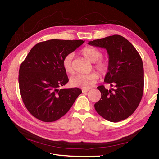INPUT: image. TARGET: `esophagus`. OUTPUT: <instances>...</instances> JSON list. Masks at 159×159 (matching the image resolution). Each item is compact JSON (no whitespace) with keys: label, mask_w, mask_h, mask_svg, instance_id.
<instances>
[{"label":"esophagus","mask_w":159,"mask_h":159,"mask_svg":"<svg viewBox=\"0 0 159 159\" xmlns=\"http://www.w3.org/2000/svg\"><path fill=\"white\" fill-rule=\"evenodd\" d=\"M89 90V89H82V92H83V93H85L87 92H88Z\"/></svg>","instance_id":"obj_1"}]
</instances>
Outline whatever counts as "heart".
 Segmentation results:
<instances>
[{"instance_id":"heart-1","label":"heart","mask_w":159,"mask_h":159,"mask_svg":"<svg viewBox=\"0 0 159 159\" xmlns=\"http://www.w3.org/2000/svg\"><path fill=\"white\" fill-rule=\"evenodd\" d=\"M81 55L90 62L94 63V67L100 74L104 75L108 70V63L102 60L103 56L102 52L93 46H86L80 50ZM72 53L66 55L62 61V66L65 72L67 74L74 73ZM99 76L96 72H92L89 74H78L70 79V85L74 87H80L83 89H89L93 87L98 80Z\"/></svg>"}]
</instances>
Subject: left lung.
<instances>
[{
  "mask_svg": "<svg viewBox=\"0 0 159 159\" xmlns=\"http://www.w3.org/2000/svg\"><path fill=\"white\" fill-rule=\"evenodd\" d=\"M91 46L104 48L109 55L108 72L104 85L97 88L100 100L94 104L96 112L104 119L117 122L133 114L142 98L144 79L142 59L133 44L119 35L106 37L88 42Z\"/></svg>",
  "mask_w": 159,
  "mask_h": 159,
  "instance_id": "left-lung-1",
  "label": "left lung"
}]
</instances>
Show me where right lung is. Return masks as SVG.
I'll return each mask as SVG.
<instances>
[{"instance_id":"right-lung-1","label":"right lung","mask_w":159,"mask_h":159,"mask_svg":"<svg viewBox=\"0 0 159 159\" xmlns=\"http://www.w3.org/2000/svg\"><path fill=\"white\" fill-rule=\"evenodd\" d=\"M83 40L50 39L33 47L19 70V87L24 104L33 116L45 122L63 117L82 93L79 88L62 89L69 81L62 66L66 55Z\"/></svg>"}]
</instances>
